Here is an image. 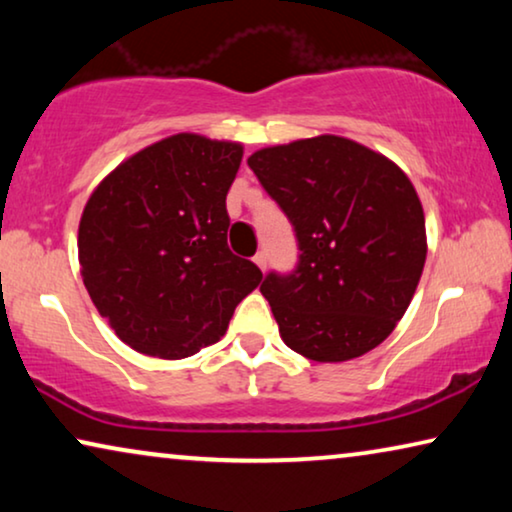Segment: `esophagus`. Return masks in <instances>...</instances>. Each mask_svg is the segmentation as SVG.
<instances>
[{
  "mask_svg": "<svg viewBox=\"0 0 512 512\" xmlns=\"http://www.w3.org/2000/svg\"><path fill=\"white\" fill-rule=\"evenodd\" d=\"M254 263H256L261 270H265V265H268V256H265V251H258V254L254 256Z\"/></svg>",
  "mask_w": 512,
  "mask_h": 512,
  "instance_id": "1",
  "label": "esophagus"
}]
</instances>
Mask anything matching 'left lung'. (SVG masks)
Returning a JSON list of instances; mask_svg holds the SVG:
<instances>
[{
  "instance_id": "1",
  "label": "left lung",
  "mask_w": 512,
  "mask_h": 512,
  "mask_svg": "<svg viewBox=\"0 0 512 512\" xmlns=\"http://www.w3.org/2000/svg\"><path fill=\"white\" fill-rule=\"evenodd\" d=\"M247 163L298 242L296 268L261 284L286 347L321 363L375 349L424 270L415 186L391 160L335 135L261 149Z\"/></svg>"
}]
</instances>
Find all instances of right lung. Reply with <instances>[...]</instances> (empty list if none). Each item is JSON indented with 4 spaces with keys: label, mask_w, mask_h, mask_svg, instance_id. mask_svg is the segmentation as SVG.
<instances>
[{
    "label": "right lung",
    "mask_w": 512,
    "mask_h": 512,
    "mask_svg": "<svg viewBox=\"0 0 512 512\" xmlns=\"http://www.w3.org/2000/svg\"><path fill=\"white\" fill-rule=\"evenodd\" d=\"M242 146L174 135L118 165L83 209V284L137 352L186 359L226 333L263 272L228 249Z\"/></svg>",
    "instance_id": "1"
}]
</instances>
